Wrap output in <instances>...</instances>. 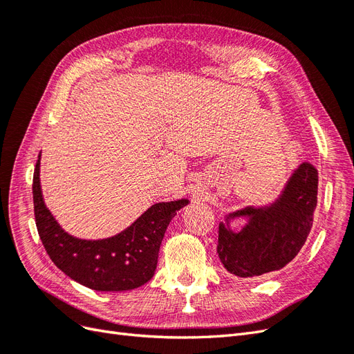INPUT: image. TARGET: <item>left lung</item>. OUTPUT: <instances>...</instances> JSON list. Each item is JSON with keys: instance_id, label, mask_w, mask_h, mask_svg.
<instances>
[{"instance_id": "8db88e82", "label": "left lung", "mask_w": 354, "mask_h": 354, "mask_svg": "<svg viewBox=\"0 0 354 354\" xmlns=\"http://www.w3.org/2000/svg\"><path fill=\"white\" fill-rule=\"evenodd\" d=\"M317 169L299 164L281 195L264 207H245L226 216L218 226L217 254L224 269L238 277L277 272L295 259L312 229L317 205ZM246 218L234 232L230 221Z\"/></svg>"}]
</instances>
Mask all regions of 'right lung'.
I'll use <instances>...</instances> for the list:
<instances>
[{"mask_svg": "<svg viewBox=\"0 0 354 354\" xmlns=\"http://www.w3.org/2000/svg\"><path fill=\"white\" fill-rule=\"evenodd\" d=\"M38 155L34 185V211L38 234L51 261L71 279L94 291H128L153 277L160 242L168 224L189 199L153 203L130 227L115 236L87 241L63 230L42 199Z\"/></svg>", "mask_w": 354, "mask_h": 354, "instance_id": "1", "label": "right lung"}]
</instances>
